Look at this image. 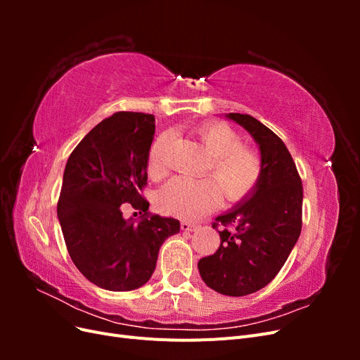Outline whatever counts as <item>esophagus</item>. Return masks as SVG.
I'll return each instance as SVG.
<instances>
[{"label":"esophagus","instance_id":"1","mask_svg":"<svg viewBox=\"0 0 360 360\" xmlns=\"http://www.w3.org/2000/svg\"><path fill=\"white\" fill-rule=\"evenodd\" d=\"M180 228H181V231H195L198 228V224H193L189 221H181Z\"/></svg>","mask_w":360,"mask_h":360}]
</instances>
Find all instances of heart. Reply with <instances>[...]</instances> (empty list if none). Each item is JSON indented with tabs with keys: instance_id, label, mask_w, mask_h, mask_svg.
Masks as SVG:
<instances>
[{
	"instance_id": "heart-1",
	"label": "heart",
	"mask_w": 360,
	"mask_h": 360,
	"mask_svg": "<svg viewBox=\"0 0 360 360\" xmlns=\"http://www.w3.org/2000/svg\"><path fill=\"white\" fill-rule=\"evenodd\" d=\"M200 136L212 156V176L217 179L193 180L188 177L172 179L159 192V209L183 219H197L216 209L225 193L226 200L242 201L252 193L263 174L261 160L252 150L245 147L237 132L222 123L201 127ZM172 135H159L148 150L147 169L151 177L160 179L168 172V150Z\"/></svg>"
}]
</instances>
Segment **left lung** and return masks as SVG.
Masks as SVG:
<instances>
[{
	"mask_svg": "<svg viewBox=\"0 0 360 360\" xmlns=\"http://www.w3.org/2000/svg\"><path fill=\"white\" fill-rule=\"evenodd\" d=\"M258 144L263 174L257 189L231 210L216 217L221 246L198 261L202 281L225 296L240 297L274 279L302 231V180L282 139L257 118L230 112ZM233 226V229H228Z\"/></svg>",
	"mask_w": 360,
	"mask_h": 360,
	"instance_id": "obj_1",
	"label": "left lung"
}]
</instances>
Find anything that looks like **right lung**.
Masks as SVG:
<instances>
[{
	"instance_id": "obj_1",
	"label": "right lung",
	"mask_w": 360,
	"mask_h": 360,
	"mask_svg": "<svg viewBox=\"0 0 360 360\" xmlns=\"http://www.w3.org/2000/svg\"><path fill=\"white\" fill-rule=\"evenodd\" d=\"M155 117L115 112L76 146L64 168L57 214L69 255L94 285L110 291L143 287L153 275L162 243L180 231L174 217L148 213L141 197ZM127 202L141 221L124 220Z\"/></svg>"
}]
</instances>
